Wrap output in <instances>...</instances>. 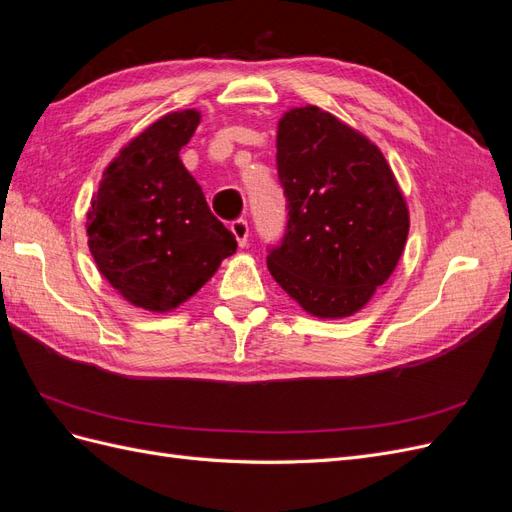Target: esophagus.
I'll return each instance as SVG.
<instances>
[{
	"mask_svg": "<svg viewBox=\"0 0 512 512\" xmlns=\"http://www.w3.org/2000/svg\"><path fill=\"white\" fill-rule=\"evenodd\" d=\"M230 230H232V235L237 237L239 247H245L247 239H250V224H247V220H235L230 224Z\"/></svg>",
	"mask_w": 512,
	"mask_h": 512,
	"instance_id": "34e87169",
	"label": "esophagus"
}]
</instances>
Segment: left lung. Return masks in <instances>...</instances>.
Segmentation results:
<instances>
[{"instance_id":"obj_1","label":"left lung","mask_w":512,"mask_h":512,"mask_svg":"<svg viewBox=\"0 0 512 512\" xmlns=\"http://www.w3.org/2000/svg\"><path fill=\"white\" fill-rule=\"evenodd\" d=\"M284 237L267 245L275 282L318 318L350 316L393 273L408 209L376 145L318 106L292 108L277 130Z\"/></svg>"}]
</instances>
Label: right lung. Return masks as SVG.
Segmentation results:
<instances>
[{
	"mask_svg": "<svg viewBox=\"0 0 512 512\" xmlns=\"http://www.w3.org/2000/svg\"><path fill=\"white\" fill-rule=\"evenodd\" d=\"M200 115L170 113L108 164L87 215L89 250L100 273L130 303L168 312L237 252V239L211 213L179 160Z\"/></svg>",
	"mask_w": 512,
	"mask_h": 512,
	"instance_id": "add662e5",
	"label": "right lung"
}]
</instances>
